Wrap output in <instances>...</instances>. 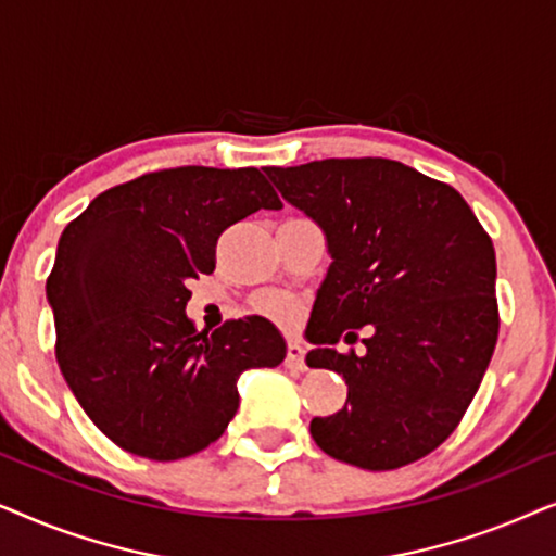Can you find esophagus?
Listing matches in <instances>:
<instances>
[{
  "label": "esophagus",
  "mask_w": 556,
  "mask_h": 556,
  "mask_svg": "<svg viewBox=\"0 0 556 556\" xmlns=\"http://www.w3.org/2000/svg\"><path fill=\"white\" fill-rule=\"evenodd\" d=\"M286 367L291 371H306V359H303V346L299 341H291L286 349Z\"/></svg>",
  "instance_id": "34e87169"
}]
</instances>
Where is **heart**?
Masks as SVG:
<instances>
[{"instance_id": "b5f03b06", "label": "heart", "mask_w": 556, "mask_h": 556, "mask_svg": "<svg viewBox=\"0 0 556 556\" xmlns=\"http://www.w3.org/2000/svg\"><path fill=\"white\" fill-rule=\"evenodd\" d=\"M257 311L278 324H291L295 318L293 301L286 299V295H278V293H268V295H263V299H257Z\"/></svg>"}]
</instances>
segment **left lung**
<instances>
[{"mask_svg": "<svg viewBox=\"0 0 556 556\" xmlns=\"http://www.w3.org/2000/svg\"><path fill=\"white\" fill-rule=\"evenodd\" d=\"M283 200L324 227L333 263L306 329L308 367L346 379V405L314 417L331 458L367 470L415 463L451 438L498 339L496 253L468 202L392 159L265 166ZM371 325L368 354L331 343Z\"/></svg>", "mask_w": 556, "mask_h": 556, "instance_id": "left-lung-1", "label": "left lung"}]
</instances>
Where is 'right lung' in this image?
Segmentation results:
<instances>
[{
  "instance_id": "add662e5",
  "label": "right lung",
  "mask_w": 556,
  "mask_h": 556,
  "mask_svg": "<svg viewBox=\"0 0 556 556\" xmlns=\"http://www.w3.org/2000/svg\"><path fill=\"white\" fill-rule=\"evenodd\" d=\"M255 166H177L105 189L60 235L48 276L55 356L75 400L124 451L179 460L223 435L238 377L278 367L286 341L263 316L197 331L189 280L215 270L217 240L280 210Z\"/></svg>"
}]
</instances>
